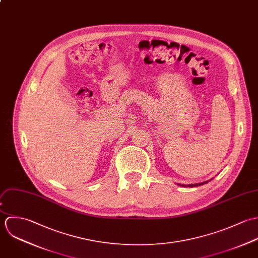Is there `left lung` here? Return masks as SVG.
I'll return each mask as SVG.
<instances>
[{
	"instance_id": "obj_1",
	"label": "left lung",
	"mask_w": 258,
	"mask_h": 258,
	"mask_svg": "<svg viewBox=\"0 0 258 258\" xmlns=\"http://www.w3.org/2000/svg\"><path fill=\"white\" fill-rule=\"evenodd\" d=\"M207 181H205V182H201V183H195V184H187V186H189V187H194V186H199V185H202V184H205L206 183ZM183 185V184H182Z\"/></svg>"
}]
</instances>
